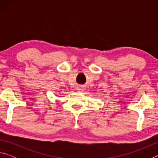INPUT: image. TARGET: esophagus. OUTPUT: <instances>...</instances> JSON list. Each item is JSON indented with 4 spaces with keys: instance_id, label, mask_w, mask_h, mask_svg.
<instances>
[{
    "instance_id": "1",
    "label": "esophagus",
    "mask_w": 158,
    "mask_h": 158,
    "mask_svg": "<svg viewBox=\"0 0 158 158\" xmlns=\"http://www.w3.org/2000/svg\"><path fill=\"white\" fill-rule=\"evenodd\" d=\"M77 90H78V91H82V90H84V88H82V86H81V85H80V86L77 87Z\"/></svg>"
}]
</instances>
